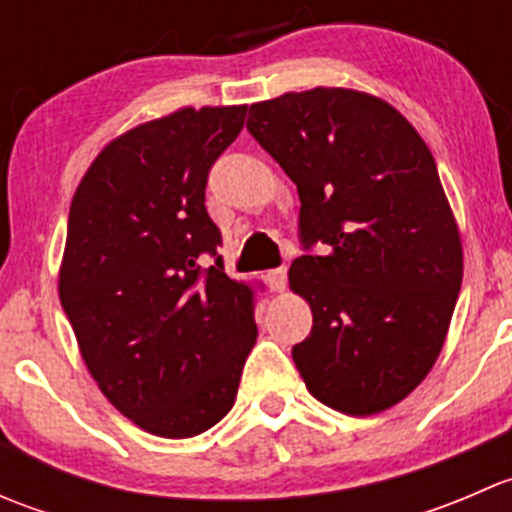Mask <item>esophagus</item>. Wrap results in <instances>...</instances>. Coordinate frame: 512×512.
Wrapping results in <instances>:
<instances>
[{"instance_id": "obj_1", "label": "esophagus", "mask_w": 512, "mask_h": 512, "mask_svg": "<svg viewBox=\"0 0 512 512\" xmlns=\"http://www.w3.org/2000/svg\"><path fill=\"white\" fill-rule=\"evenodd\" d=\"M267 282H270L272 292H282L287 287V267H277V270L267 272Z\"/></svg>"}]
</instances>
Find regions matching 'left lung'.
I'll return each mask as SVG.
<instances>
[{
	"instance_id": "8db88e82",
	"label": "left lung",
	"mask_w": 512,
	"mask_h": 512,
	"mask_svg": "<svg viewBox=\"0 0 512 512\" xmlns=\"http://www.w3.org/2000/svg\"><path fill=\"white\" fill-rule=\"evenodd\" d=\"M247 131L297 185L304 247L324 245L289 267L314 322L299 376L329 409L381 414L433 369L461 292L436 160L391 103L337 86L252 103Z\"/></svg>"
}]
</instances>
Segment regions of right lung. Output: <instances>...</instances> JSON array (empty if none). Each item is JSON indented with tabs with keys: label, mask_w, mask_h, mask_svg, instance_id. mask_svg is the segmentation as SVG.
Masks as SVG:
<instances>
[{
	"label": "right lung",
	"mask_w": 512,
	"mask_h": 512,
	"mask_svg": "<svg viewBox=\"0 0 512 512\" xmlns=\"http://www.w3.org/2000/svg\"><path fill=\"white\" fill-rule=\"evenodd\" d=\"M247 106H185L113 138L69 210L59 297L108 401L160 438L227 416L257 342L255 289L230 280L205 210L210 165Z\"/></svg>",
	"instance_id": "1"
}]
</instances>
